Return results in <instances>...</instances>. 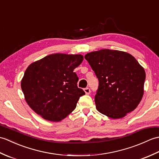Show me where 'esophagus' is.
<instances>
[{
	"label": "esophagus",
	"instance_id": "1",
	"mask_svg": "<svg viewBox=\"0 0 159 159\" xmlns=\"http://www.w3.org/2000/svg\"><path fill=\"white\" fill-rule=\"evenodd\" d=\"M84 92H85L86 94H89L90 92H91V90H90L89 88H88V87H87V88L84 89Z\"/></svg>",
	"mask_w": 159,
	"mask_h": 159
}]
</instances>
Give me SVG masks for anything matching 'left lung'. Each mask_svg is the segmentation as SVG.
I'll return each instance as SVG.
<instances>
[{
  "label": "left lung",
  "mask_w": 159,
  "mask_h": 159,
  "mask_svg": "<svg viewBox=\"0 0 159 159\" xmlns=\"http://www.w3.org/2000/svg\"><path fill=\"white\" fill-rule=\"evenodd\" d=\"M85 59L99 80L95 102L100 113L119 119L136 109L143 95L146 72L133 56L102 49L87 53Z\"/></svg>",
  "instance_id": "1"
}]
</instances>
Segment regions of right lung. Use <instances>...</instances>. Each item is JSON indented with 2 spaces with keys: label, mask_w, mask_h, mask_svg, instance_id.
Here are the masks:
<instances>
[{
  "label": "right lung",
  "mask_w": 159,
  "mask_h": 159,
  "mask_svg": "<svg viewBox=\"0 0 159 159\" xmlns=\"http://www.w3.org/2000/svg\"><path fill=\"white\" fill-rule=\"evenodd\" d=\"M81 55L52 54L31 63L26 70L21 88L29 106L43 119L59 121L75 109L85 93L77 86L74 70Z\"/></svg>",
  "instance_id": "obj_1"
}]
</instances>
